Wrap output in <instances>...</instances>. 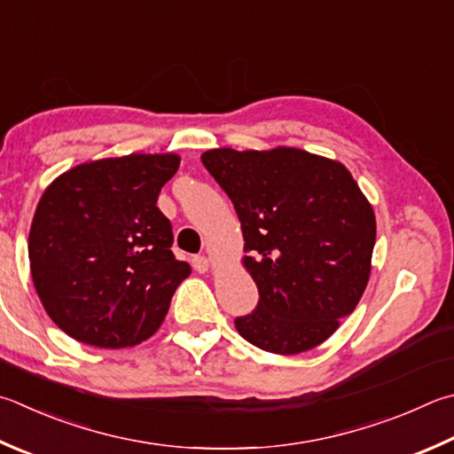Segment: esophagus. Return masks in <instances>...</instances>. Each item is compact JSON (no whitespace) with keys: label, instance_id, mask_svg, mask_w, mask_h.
Listing matches in <instances>:
<instances>
[{"label":"esophagus","instance_id":"esophagus-1","mask_svg":"<svg viewBox=\"0 0 454 454\" xmlns=\"http://www.w3.org/2000/svg\"><path fill=\"white\" fill-rule=\"evenodd\" d=\"M192 266L196 271L204 274V271H208V268H210V260L206 258V255H196V258L192 260Z\"/></svg>","mask_w":454,"mask_h":454}]
</instances>
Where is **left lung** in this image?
I'll use <instances>...</instances> for the list:
<instances>
[{
  "instance_id": "8db88e82",
  "label": "left lung",
  "mask_w": 454,
  "mask_h": 454,
  "mask_svg": "<svg viewBox=\"0 0 454 454\" xmlns=\"http://www.w3.org/2000/svg\"><path fill=\"white\" fill-rule=\"evenodd\" d=\"M202 164L232 200L258 286L238 333L279 356L324 343L356 309L371 274L375 214L341 162L300 148H214Z\"/></svg>"
}]
</instances>
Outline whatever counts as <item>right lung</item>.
I'll use <instances>...</instances> for the list:
<instances>
[{"mask_svg": "<svg viewBox=\"0 0 454 454\" xmlns=\"http://www.w3.org/2000/svg\"><path fill=\"white\" fill-rule=\"evenodd\" d=\"M176 154L79 164L41 196L29 232L31 278L55 325L81 343L133 348L160 327L191 274L156 206Z\"/></svg>", "mask_w": 454, "mask_h": 454, "instance_id": "add662e5", "label": "right lung"}]
</instances>
